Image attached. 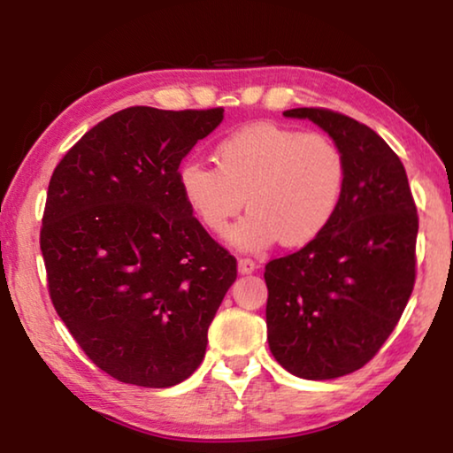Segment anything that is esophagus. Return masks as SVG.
I'll list each match as a JSON object with an SVG mask.
<instances>
[{"label": "esophagus", "instance_id": "obj_1", "mask_svg": "<svg viewBox=\"0 0 453 453\" xmlns=\"http://www.w3.org/2000/svg\"><path fill=\"white\" fill-rule=\"evenodd\" d=\"M237 268H239L241 274H251V272L257 270V264L253 262V259L243 257V259H239V262H237Z\"/></svg>", "mask_w": 453, "mask_h": 453}]
</instances>
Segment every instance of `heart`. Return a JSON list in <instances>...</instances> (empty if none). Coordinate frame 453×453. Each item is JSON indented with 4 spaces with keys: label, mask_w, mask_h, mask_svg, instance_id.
Wrapping results in <instances>:
<instances>
[{
    "label": "heart",
    "mask_w": 453,
    "mask_h": 453,
    "mask_svg": "<svg viewBox=\"0 0 453 453\" xmlns=\"http://www.w3.org/2000/svg\"><path fill=\"white\" fill-rule=\"evenodd\" d=\"M214 166L189 160L179 189L194 219L210 234L226 233L245 206L250 214L228 233V245L259 253L282 241L311 243L330 226L346 185V160L321 134H303L259 121L220 140Z\"/></svg>",
    "instance_id": "obj_1"
}]
</instances>
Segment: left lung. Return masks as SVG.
I'll list each match as a JSON object with an SVG mask.
<instances>
[{
  "label": "left lung",
  "instance_id": "8db88e82",
  "mask_svg": "<svg viewBox=\"0 0 453 453\" xmlns=\"http://www.w3.org/2000/svg\"><path fill=\"white\" fill-rule=\"evenodd\" d=\"M282 115L330 135L344 154L346 185L330 226L265 265L268 344L288 373L334 380L375 357L411 299L417 206L404 165L373 129L327 109Z\"/></svg>",
  "mask_w": 453,
  "mask_h": 453
}]
</instances>
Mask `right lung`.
Returning a JSON list of instances; mask_svg holds the SVG:
<instances>
[{"label": "right lung", "instance_id": "right-lung-1", "mask_svg": "<svg viewBox=\"0 0 453 453\" xmlns=\"http://www.w3.org/2000/svg\"><path fill=\"white\" fill-rule=\"evenodd\" d=\"M225 109L129 107L55 166L41 228L55 311L123 383L171 388L200 367L237 259L189 212L179 165Z\"/></svg>", "mask_w": 453, "mask_h": 453}]
</instances>
